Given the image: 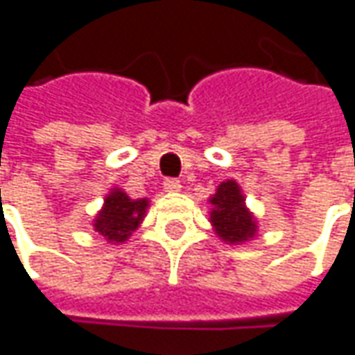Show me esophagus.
<instances>
[{
  "instance_id": "obj_1",
  "label": "esophagus",
  "mask_w": 355,
  "mask_h": 355,
  "mask_svg": "<svg viewBox=\"0 0 355 355\" xmlns=\"http://www.w3.org/2000/svg\"><path fill=\"white\" fill-rule=\"evenodd\" d=\"M165 190L166 192H178L180 190V180L178 178H165Z\"/></svg>"
}]
</instances>
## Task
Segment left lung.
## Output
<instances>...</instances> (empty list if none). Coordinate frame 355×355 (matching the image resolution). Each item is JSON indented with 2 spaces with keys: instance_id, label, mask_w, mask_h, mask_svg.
Segmentation results:
<instances>
[{
  "instance_id": "1",
  "label": "left lung",
  "mask_w": 355,
  "mask_h": 355,
  "mask_svg": "<svg viewBox=\"0 0 355 355\" xmlns=\"http://www.w3.org/2000/svg\"><path fill=\"white\" fill-rule=\"evenodd\" d=\"M210 204L214 206L210 220L216 227V234L230 243L245 241L255 234V220L243 206V196L234 180L222 182Z\"/></svg>"
}]
</instances>
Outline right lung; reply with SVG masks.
<instances>
[{
    "label": "right lung",
    "instance_id": "1",
    "mask_svg": "<svg viewBox=\"0 0 355 355\" xmlns=\"http://www.w3.org/2000/svg\"><path fill=\"white\" fill-rule=\"evenodd\" d=\"M147 210V200H131L125 192L114 190L107 194L104 204V210L96 216L94 227L100 232L107 241L121 243L137 230L139 222Z\"/></svg>",
    "mask_w": 355,
    "mask_h": 355
}]
</instances>
